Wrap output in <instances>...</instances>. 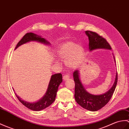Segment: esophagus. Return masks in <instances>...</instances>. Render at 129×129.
I'll return each mask as SVG.
<instances>
[{"instance_id":"1","label":"esophagus","mask_w":129,"mask_h":129,"mask_svg":"<svg viewBox=\"0 0 129 129\" xmlns=\"http://www.w3.org/2000/svg\"><path fill=\"white\" fill-rule=\"evenodd\" d=\"M69 77H69V75L65 74V75H64L63 76V77H62V78H63V80L64 81H65V80H67L69 79Z\"/></svg>"}]
</instances>
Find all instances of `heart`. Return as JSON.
Listing matches in <instances>:
<instances>
[{"instance_id": "heart-1", "label": "heart", "mask_w": 129, "mask_h": 129, "mask_svg": "<svg viewBox=\"0 0 129 129\" xmlns=\"http://www.w3.org/2000/svg\"><path fill=\"white\" fill-rule=\"evenodd\" d=\"M83 54V48L80 45H75L71 41L65 42L60 45L57 52L59 57L66 59V64L70 67H75L79 63Z\"/></svg>"}]
</instances>
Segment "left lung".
Here are the masks:
<instances>
[{"instance_id":"8db88e82","label":"left lung","mask_w":129,"mask_h":129,"mask_svg":"<svg viewBox=\"0 0 129 129\" xmlns=\"http://www.w3.org/2000/svg\"><path fill=\"white\" fill-rule=\"evenodd\" d=\"M86 34L88 37L89 49L92 50L96 49H111V47L105 38L97 33L86 31ZM114 59L115 58L114 56ZM75 87V98L80 106L90 111L95 112L105 106L111 99L115 91L118 81V73L116 74L114 83L112 87L105 93L101 95H93L87 92L83 87L79 79V71L76 70L73 73Z\"/></svg>"}]
</instances>
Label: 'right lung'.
I'll return each instance as SVG.
<instances>
[{"mask_svg": "<svg viewBox=\"0 0 129 129\" xmlns=\"http://www.w3.org/2000/svg\"><path fill=\"white\" fill-rule=\"evenodd\" d=\"M31 41H36L45 44H49L48 42H47L43 38H42L40 36L33 34V33H27L24 36L21 40L19 42V43L17 44L15 49L21 45ZM62 80V75L60 73L53 75L51 77L46 94L42 98L37 102L32 103L27 102L26 101L22 100L16 94L15 95L20 102L27 108L34 110V111H39V110H43L51 105L55 101L56 92H57L58 89V87L61 83Z\"/></svg>", "mask_w": 129, "mask_h": 129, "instance_id": "obj_1", "label": "right lung"}]
</instances>
